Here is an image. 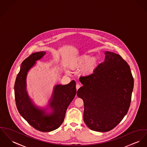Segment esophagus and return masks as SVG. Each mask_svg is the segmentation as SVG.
I'll return each instance as SVG.
<instances>
[{
  "label": "esophagus",
  "mask_w": 147,
  "mask_h": 147,
  "mask_svg": "<svg viewBox=\"0 0 147 147\" xmlns=\"http://www.w3.org/2000/svg\"><path fill=\"white\" fill-rule=\"evenodd\" d=\"M80 87V85L79 84H77V85H76V89H77V90H78Z\"/></svg>",
  "instance_id": "1"
}]
</instances>
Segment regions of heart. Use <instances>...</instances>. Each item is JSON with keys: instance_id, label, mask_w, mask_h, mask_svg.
Returning <instances> with one entry per match:
<instances>
[{"instance_id": "b5f03b06", "label": "heart", "mask_w": 147, "mask_h": 147, "mask_svg": "<svg viewBox=\"0 0 147 147\" xmlns=\"http://www.w3.org/2000/svg\"><path fill=\"white\" fill-rule=\"evenodd\" d=\"M98 65V60L96 57L83 55L73 60L70 63L71 68H82V71L85 74H90L94 72Z\"/></svg>"}]
</instances>
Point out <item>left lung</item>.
I'll use <instances>...</instances> for the list:
<instances>
[{
	"label": "left lung",
	"mask_w": 147,
	"mask_h": 147,
	"mask_svg": "<svg viewBox=\"0 0 147 147\" xmlns=\"http://www.w3.org/2000/svg\"><path fill=\"white\" fill-rule=\"evenodd\" d=\"M105 58L94 72L80 77L83 84L77 96L84 102L83 120L92 130L106 132L113 129L127 113L134 79L121 57L105 51Z\"/></svg>",
	"instance_id": "obj_1"
}]
</instances>
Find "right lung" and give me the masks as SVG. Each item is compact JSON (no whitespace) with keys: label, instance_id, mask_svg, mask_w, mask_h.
Instances as JSON below:
<instances>
[{"label":"right lung","instance_id":"1","mask_svg":"<svg viewBox=\"0 0 147 147\" xmlns=\"http://www.w3.org/2000/svg\"><path fill=\"white\" fill-rule=\"evenodd\" d=\"M46 53L45 51L34 53L22 63L14 84V95L18 112L28 124L37 130L49 132L57 129L63 123L67 108L77 90L74 80L65 85L57 84L46 107L36 105L27 91V76L36 61Z\"/></svg>","mask_w":147,"mask_h":147}]
</instances>
